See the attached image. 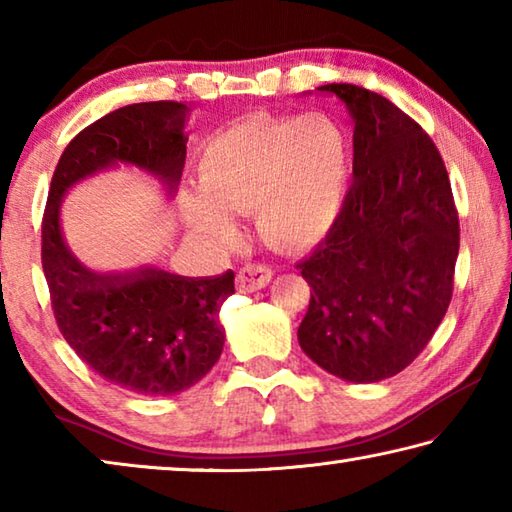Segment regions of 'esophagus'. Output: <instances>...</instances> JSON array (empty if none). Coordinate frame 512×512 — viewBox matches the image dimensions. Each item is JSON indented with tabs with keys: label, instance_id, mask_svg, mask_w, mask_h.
I'll return each mask as SVG.
<instances>
[{
	"label": "esophagus",
	"instance_id": "1",
	"mask_svg": "<svg viewBox=\"0 0 512 512\" xmlns=\"http://www.w3.org/2000/svg\"><path fill=\"white\" fill-rule=\"evenodd\" d=\"M273 277V268L266 264H244L239 271V289L253 293L264 289Z\"/></svg>",
	"mask_w": 512,
	"mask_h": 512
}]
</instances>
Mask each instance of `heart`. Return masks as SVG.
<instances>
[{
	"instance_id": "b5f03b06",
	"label": "heart",
	"mask_w": 512,
	"mask_h": 512,
	"mask_svg": "<svg viewBox=\"0 0 512 512\" xmlns=\"http://www.w3.org/2000/svg\"><path fill=\"white\" fill-rule=\"evenodd\" d=\"M352 176V144L339 121L320 115L248 117L216 133L198 158L203 192L189 196L198 230L237 237L232 212H255L275 246L309 248L339 221Z\"/></svg>"
}]
</instances>
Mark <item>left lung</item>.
Segmentation results:
<instances>
[{"label":"left lung","instance_id":"1","mask_svg":"<svg viewBox=\"0 0 512 512\" xmlns=\"http://www.w3.org/2000/svg\"><path fill=\"white\" fill-rule=\"evenodd\" d=\"M320 90L354 119V183L332 232L296 264L311 287L298 341L323 370L370 384L409 366L445 318L461 225L418 121L359 85Z\"/></svg>","mask_w":512,"mask_h":512}]
</instances>
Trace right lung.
<instances>
[{"instance_id":"right-lung-1","label":"right lung","mask_w":512,"mask_h":512,"mask_svg":"<svg viewBox=\"0 0 512 512\" xmlns=\"http://www.w3.org/2000/svg\"><path fill=\"white\" fill-rule=\"evenodd\" d=\"M187 106L149 101L101 117L67 144L42 214V271L60 334L110 384L140 395L192 388L221 357L219 311L235 271L185 277L162 268L94 273L69 253L58 205L69 185L112 162H131L176 183L185 162Z\"/></svg>"}]
</instances>
